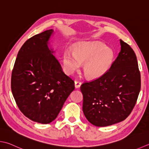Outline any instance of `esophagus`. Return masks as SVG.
I'll return each mask as SVG.
<instances>
[{
	"instance_id": "34e87169",
	"label": "esophagus",
	"mask_w": 149,
	"mask_h": 149,
	"mask_svg": "<svg viewBox=\"0 0 149 149\" xmlns=\"http://www.w3.org/2000/svg\"><path fill=\"white\" fill-rule=\"evenodd\" d=\"M81 84H82V83H81V81H75V87L76 88H79V87L81 85Z\"/></svg>"
}]
</instances>
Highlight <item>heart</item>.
Instances as JSON below:
<instances>
[{"label": "heart", "mask_w": 149, "mask_h": 149, "mask_svg": "<svg viewBox=\"0 0 149 149\" xmlns=\"http://www.w3.org/2000/svg\"><path fill=\"white\" fill-rule=\"evenodd\" d=\"M114 58L112 49L101 42L79 43L74 52L66 51L63 63L68 74H72L84 62L83 70L90 78L103 75L112 66Z\"/></svg>", "instance_id": "b5f03b06"}]
</instances>
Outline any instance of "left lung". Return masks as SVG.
Wrapping results in <instances>:
<instances>
[{"mask_svg":"<svg viewBox=\"0 0 149 149\" xmlns=\"http://www.w3.org/2000/svg\"><path fill=\"white\" fill-rule=\"evenodd\" d=\"M121 51L109 70L101 77L83 83V110L90 123L107 127L125 120L130 115L141 88V75L136 55L120 39Z\"/></svg>","mask_w":149,"mask_h":149,"instance_id":"obj_1","label":"left lung"}]
</instances>
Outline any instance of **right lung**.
Returning a JSON list of instances; mask_svg holds the SVG:
<instances>
[{
    "instance_id": "1",
    "label": "right lung",
    "mask_w": 149,
    "mask_h": 149,
    "mask_svg": "<svg viewBox=\"0 0 149 149\" xmlns=\"http://www.w3.org/2000/svg\"><path fill=\"white\" fill-rule=\"evenodd\" d=\"M53 30L26 40L17 54L11 88L19 110L31 120L48 124L57 117L74 81L62 68L48 46Z\"/></svg>"
}]
</instances>
